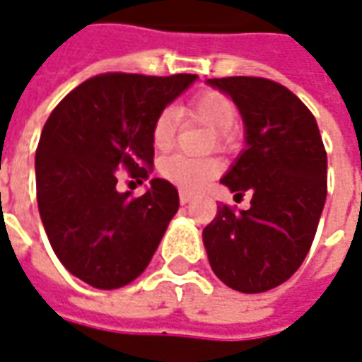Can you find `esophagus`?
Listing matches in <instances>:
<instances>
[{
    "instance_id": "obj_1",
    "label": "esophagus",
    "mask_w": 362,
    "mask_h": 362,
    "mask_svg": "<svg viewBox=\"0 0 362 362\" xmlns=\"http://www.w3.org/2000/svg\"><path fill=\"white\" fill-rule=\"evenodd\" d=\"M179 201H181V204L191 202L193 201V193H191V191H185V189H181V191H179Z\"/></svg>"
}]
</instances>
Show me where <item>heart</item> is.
Returning <instances> with one entry per match:
<instances>
[{"mask_svg":"<svg viewBox=\"0 0 362 362\" xmlns=\"http://www.w3.org/2000/svg\"><path fill=\"white\" fill-rule=\"evenodd\" d=\"M187 112L199 119L202 124H206L210 130H214L218 146H228L232 140V128L238 120V111L234 103L228 99L226 95L220 91H202L194 97L187 107ZM177 134V117L171 111H161L152 122V144L160 152H168L171 146L175 144ZM160 173L168 181L175 183L181 189H199L210 179H214L220 171L216 160L202 158L194 160L183 153H173L168 156L158 163Z\"/></svg>","mask_w":362,"mask_h":362,"instance_id":"heart-1","label":"heart"}]
</instances>
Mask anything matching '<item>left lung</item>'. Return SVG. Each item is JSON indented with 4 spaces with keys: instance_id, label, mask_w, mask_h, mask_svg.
Returning a JSON list of instances; mask_svg holds the SVG:
<instances>
[{
    "instance_id": "obj_1",
    "label": "left lung",
    "mask_w": 362,
    "mask_h": 362,
    "mask_svg": "<svg viewBox=\"0 0 362 362\" xmlns=\"http://www.w3.org/2000/svg\"><path fill=\"white\" fill-rule=\"evenodd\" d=\"M232 97L245 124L242 156L222 177L251 206L220 204L202 232L210 267L230 288L265 292L288 281L316 235L327 194V153L320 128L291 89L265 78L209 79Z\"/></svg>"
}]
</instances>
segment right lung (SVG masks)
Listing matches in <instances>:
<instances>
[{
	"instance_id": "1",
	"label": "right lung",
	"mask_w": 362,
	"mask_h": 362,
	"mask_svg": "<svg viewBox=\"0 0 362 362\" xmlns=\"http://www.w3.org/2000/svg\"><path fill=\"white\" fill-rule=\"evenodd\" d=\"M109 71L83 81L46 120L35 158L38 212L56 257L71 275L112 291L144 273L169 220L177 189L152 179L142 197L119 193V169L138 183L153 165V119L193 83Z\"/></svg>"
}]
</instances>
